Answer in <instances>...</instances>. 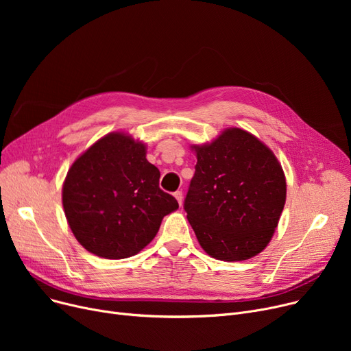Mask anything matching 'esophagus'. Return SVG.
<instances>
[{
    "label": "esophagus",
    "instance_id": "34e87169",
    "mask_svg": "<svg viewBox=\"0 0 351 351\" xmlns=\"http://www.w3.org/2000/svg\"><path fill=\"white\" fill-rule=\"evenodd\" d=\"M173 195H175L176 200L179 202V205H182V202H183V193H182V191H176Z\"/></svg>",
    "mask_w": 351,
    "mask_h": 351
}]
</instances>
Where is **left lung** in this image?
Segmentation results:
<instances>
[{"mask_svg": "<svg viewBox=\"0 0 351 351\" xmlns=\"http://www.w3.org/2000/svg\"><path fill=\"white\" fill-rule=\"evenodd\" d=\"M192 147L197 162L183 209L200 246L223 262L250 259L267 246L285 208L280 163L239 128Z\"/></svg>", "mask_w": 351, "mask_h": 351, "instance_id": "left-lung-1", "label": "left lung"}]
</instances>
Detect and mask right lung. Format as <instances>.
I'll return each instance as SVG.
<instances>
[{"instance_id":"1","label":"right lung","mask_w":351,"mask_h":351,"mask_svg":"<svg viewBox=\"0 0 351 351\" xmlns=\"http://www.w3.org/2000/svg\"><path fill=\"white\" fill-rule=\"evenodd\" d=\"M160 172L146 147L112 132L92 145L68 171L62 205L77 241L105 259L139 253L156 236L163 216L179 208L159 188Z\"/></svg>"}]
</instances>
